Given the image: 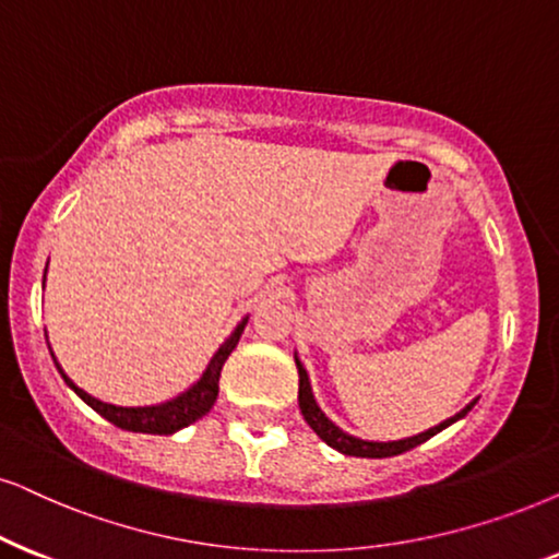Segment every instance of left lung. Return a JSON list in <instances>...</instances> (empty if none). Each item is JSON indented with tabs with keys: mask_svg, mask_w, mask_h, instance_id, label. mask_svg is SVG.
<instances>
[{
	"mask_svg": "<svg viewBox=\"0 0 559 559\" xmlns=\"http://www.w3.org/2000/svg\"><path fill=\"white\" fill-rule=\"evenodd\" d=\"M294 361H296V369H299V409L304 415V420L309 423V428L314 430L317 436L322 438L328 447H332L335 451H341V454H348V456H364V459H384V456H397L402 451H409L415 447H420L423 441H428L430 436L441 433L443 428H449L451 423L462 420L464 415L469 413L472 407H475L477 400H472L469 405H464L459 409L456 415H451L443 423H438V426L423 430L418 436H407V438H400V441H369V438H358V436H350L345 433L341 426H335L328 415H324V409L317 405L314 400V392H312V381H309V373L304 369L301 358L294 353Z\"/></svg>",
	"mask_w": 559,
	"mask_h": 559,
	"instance_id": "left-lung-1",
	"label": "left lung"
}]
</instances>
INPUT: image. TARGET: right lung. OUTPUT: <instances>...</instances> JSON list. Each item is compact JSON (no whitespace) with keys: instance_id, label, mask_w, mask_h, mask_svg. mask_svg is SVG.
<instances>
[{"instance_id":"right-lung-1","label":"right lung","mask_w":559,"mask_h":559,"mask_svg":"<svg viewBox=\"0 0 559 559\" xmlns=\"http://www.w3.org/2000/svg\"><path fill=\"white\" fill-rule=\"evenodd\" d=\"M48 271V265H46ZM44 286H46V275H44ZM250 317H245L242 322L237 324L235 330H231V335L218 345V350L211 356V361L206 366V371L201 373V379L193 381V384L188 386L186 392H180L178 397L167 400V402H159V405H144V407H121V405H110V402H103L97 397H92L80 386L74 384L72 379L63 373V369L56 361V356L51 353L56 369H59L61 379L67 381L69 390H74V394L80 400L87 402V405L95 409V413H100L105 420L112 423V426L123 428V430H131V433H154V436H169V433H178L180 428L190 426V423H195L198 418H203V415L209 413L211 407H214V402L218 397V377H222V366L224 361L229 358V353L237 348L239 337H242L245 332V324ZM48 350H51V345H48Z\"/></svg>"}]
</instances>
